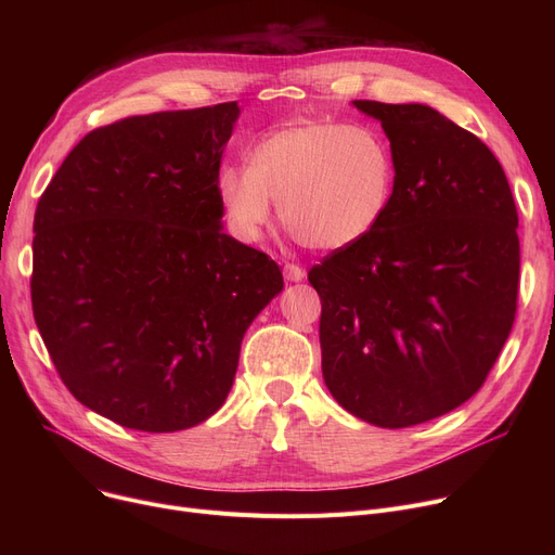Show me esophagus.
Segmentation results:
<instances>
[{"label": "esophagus", "instance_id": "1", "mask_svg": "<svg viewBox=\"0 0 555 555\" xmlns=\"http://www.w3.org/2000/svg\"><path fill=\"white\" fill-rule=\"evenodd\" d=\"M283 276H285V281H289V283H299V281L306 279V270L299 268V266H295V262H285Z\"/></svg>", "mask_w": 555, "mask_h": 555}]
</instances>
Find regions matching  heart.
Returning <instances> with one entry per match:
<instances>
[{
  "mask_svg": "<svg viewBox=\"0 0 555 555\" xmlns=\"http://www.w3.org/2000/svg\"><path fill=\"white\" fill-rule=\"evenodd\" d=\"M393 182V155L380 132L304 119L262 137L249 166H224L218 199L233 233L247 243L262 236L279 199V218L301 245L341 251L380 227Z\"/></svg>",
  "mask_w": 555,
  "mask_h": 555,
  "instance_id": "heart-1",
  "label": "heart"
}]
</instances>
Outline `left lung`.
<instances>
[{
  "mask_svg": "<svg viewBox=\"0 0 555 555\" xmlns=\"http://www.w3.org/2000/svg\"><path fill=\"white\" fill-rule=\"evenodd\" d=\"M353 105L383 124L396 182L380 227L308 272L322 373L348 414L412 427L473 398L508 339L517 209L498 157L441 112Z\"/></svg>",
  "mask_w": 555,
  "mask_h": 555,
  "instance_id": "8db88e82",
  "label": "left lung"
}]
</instances>
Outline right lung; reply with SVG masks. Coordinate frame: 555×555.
<instances>
[{
	"label": "right lung",
	"mask_w": 555,
	"mask_h": 555,
	"mask_svg": "<svg viewBox=\"0 0 555 555\" xmlns=\"http://www.w3.org/2000/svg\"><path fill=\"white\" fill-rule=\"evenodd\" d=\"M238 103L130 116L92 130L34 220L31 301L65 387L141 431L214 416L276 262L222 231L218 175Z\"/></svg>",
	"instance_id": "add662e5"
}]
</instances>
